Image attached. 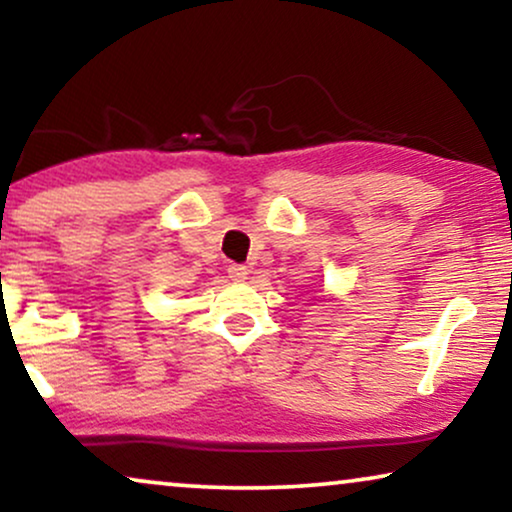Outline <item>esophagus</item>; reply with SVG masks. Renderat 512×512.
<instances>
[{
	"mask_svg": "<svg viewBox=\"0 0 512 512\" xmlns=\"http://www.w3.org/2000/svg\"><path fill=\"white\" fill-rule=\"evenodd\" d=\"M247 275H249L247 265H240V263L228 265V277L233 279V282H244V279H247Z\"/></svg>",
	"mask_w": 512,
	"mask_h": 512,
	"instance_id": "esophagus-1",
	"label": "esophagus"
}]
</instances>
